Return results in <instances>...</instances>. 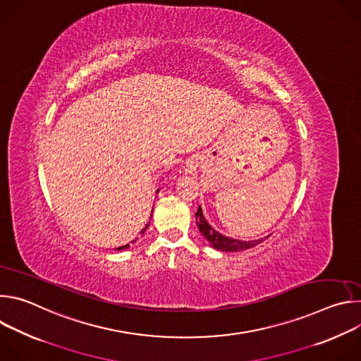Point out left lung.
Here are the masks:
<instances>
[{
  "label": "left lung",
  "mask_w": 361,
  "mask_h": 361,
  "mask_svg": "<svg viewBox=\"0 0 361 361\" xmlns=\"http://www.w3.org/2000/svg\"><path fill=\"white\" fill-rule=\"evenodd\" d=\"M195 219H197V226L200 233L204 235V238L207 240L212 247H214L216 250L220 251H226V252H235V251H244L247 248L255 247L257 244H260L262 241H264L267 237L264 238H259V240H250V241H243V240H235L231 237H227L221 233H219L217 230H214L209 221L204 219L202 216V210H201V205H198V210L195 213Z\"/></svg>",
  "instance_id": "left-lung-1"
}]
</instances>
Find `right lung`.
I'll use <instances>...</instances> for the list:
<instances>
[{
  "label": "right lung",
  "mask_w": 361,
  "mask_h": 361,
  "mask_svg": "<svg viewBox=\"0 0 361 361\" xmlns=\"http://www.w3.org/2000/svg\"><path fill=\"white\" fill-rule=\"evenodd\" d=\"M159 191H160V190H157V192H159ZM148 226H149V223H148V224H147V226H145V227H144V228H142V230H141V231H140V233H141V234H142V233H144V231H145V230H147V228H148ZM135 240H137V238H135ZM135 240H133V241H131V243H134V241H135ZM128 247H130V244H126V245H121V247H117V250H124V248H128Z\"/></svg>",
  "instance_id": "add662e5"
}]
</instances>
